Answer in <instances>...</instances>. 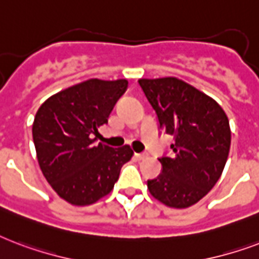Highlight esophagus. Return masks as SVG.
<instances>
[{
  "mask_svg": "<svg viewBox=\"0 0 259 259\" xmlns=\"http://www.w3.org/2000/svg\"><path fill=\"white\" fill-rule=\"evenodd\" d=\"M146 157H147V154H144V152H140V154H139V152H136V154H135V158H136V159H139V161H140V159H144Z\"/></svg>",
  "mask_w": 259,
  "mask_h": 259,
  "instance_id": "1",
  "label": "esophagus"
}]
</instances>
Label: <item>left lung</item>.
Returning <instances> with one entry per match:
<instances>
[{
	"label": "left lung",
	"mask_w": 259,
	"mask_h": 259,
	"mask_svg": "<svg viewBox=\"0 0 259 259\" xmlns=\"http://www.w3.org/2000/svg\"><path fill=\"white\" fill-rule=\"evenodd\" d=\"M159 128L174 136L171 157L159 158L162 173L148 180L154 198L170 208H188L215 186L231 146L228 117L219 104L174 77L139 79Z\"/></svg>",
	"instance_id": "1"
}]
</instances>
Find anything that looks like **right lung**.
Here are the masks:
<instances>
[{"instance_id":"obj_1","label":"right lung","mask_w":259,"mask_h":259,"mask_svg":"<svg viewBox=\"0 0 259 259\" xmlns=\"http://www.w3.org/2000/svg\"><path fill=\"white\" fill-rule=\"evenodd\" d=\"M127 86V79L92 78L51 96L36 112L32 136L41 173L73 205H90L111 193L134 155L130 146L112 148L94 138Z\"/></svg>"}]
</instances>
